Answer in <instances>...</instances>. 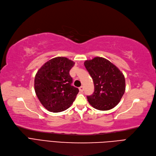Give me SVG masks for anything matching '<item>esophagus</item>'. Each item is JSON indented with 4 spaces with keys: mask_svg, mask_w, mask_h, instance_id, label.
Listing matches in <instances>:
<instances>
[{
    "mask_svg": "<svg viewBox=\"0 0 156 156\" xmlns=\"http://www.w3.org/2000/svg\"><path fill=\"white\" fill-rule=\"evenodd\" d=\"M79 91H80V92H83V91H84V87H83V86H82V87H79Z\"/></svg>",
    "mask_w": 156,
    "mask_h": 156,
    "instance_id": "esophagus-1",
    "label": "esophagus"
}]
</instances>
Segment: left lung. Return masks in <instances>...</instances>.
I'll return each instance as SVG.
<instances>
[{
    "instance_id": "left-lung-1",
    "label": "left lung",
    "mask_w": 156,
    "mask_h": 156,
    "mask_svg": "<svg viewBox=\"0 0 156 156\" xmlns=\"http://www.w3.org/2000/svg\"><path fill=\"white\" fill-rule=\"evenodd\" d=\"M84 64L94 84V92L87 96L89 103L99 110L114 108L125 92L124 75L114 64L103 57L85 61Z\"/></svg>"
}]
</instances>
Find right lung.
<instances>
[{"label":"right lung","mask_w":156,"mask_h":156,"mask_svg":"<svg viewBox=\"0 0 156 156\" xmlns=\"http://www.w3.org/2000/svg\"><path fill=\"white\" fill-rule=\"evenodd\" d=\"M75 62L57 57L44 63L35 75L34 87L41 103L48 111L60 112L72 105L79 89L72 86L69 70Z\"/></svg>","instance_id":"add662e5"}]
</instances>
